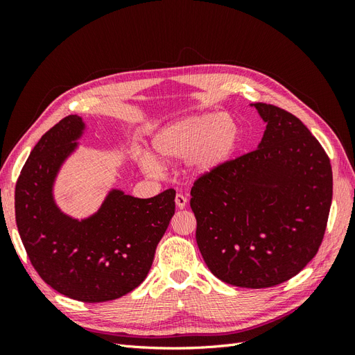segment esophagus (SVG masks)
I'll return each instance as SVG.
<instances>
[{"label":"esophagus","mask_w":355,"mask_h":355,"mask_svg":"<svg viewBox=\"0 0 355 355\" xmlns=\"http://www.w3.org/2000/svg\"><path fill=\"white\" fill-rule=\"evenodd\" d=\"M175 202H176L178 209H185L187 204H188V198L184 194H178L176 198H175Z\"/></svg>","instance_id":"obj_1"}]
</instances>
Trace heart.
Here are the masks:
<instances>
[{"instance_id":"heart-1","label":"heart","mask_w":355,"mask_h":355,"mask_svg":"<svg viewBox=\"0 0 355 355\" xmlns=\"http://www.w3.org/2000/svg\"><path fill=\"white\" fill-rule=\"evenodd\" d=\"M240 141V127L230 115L202 114L184 118L155 135L153 145L164 161L189 158V166L198 175L210 173L227 163ZM146 173L159 168L149 155L141 157Z\"/></svg>"}]
</instances>
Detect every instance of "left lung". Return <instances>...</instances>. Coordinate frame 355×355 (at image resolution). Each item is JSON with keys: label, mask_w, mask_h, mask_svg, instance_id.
<instances>
[{"label": "left lung", "mask_w": 355, "mask_h": 355, "mask_svg": "<svg viewBox=\"0 0 355 355\" xmlns=\"http://www.w3.org/2000/svg\"><path fill=\"white\" fill-rule=\"evenodd\" d=\"M266 130L259 148L197 176L191 209L204 262L237 287L282 284L313 261L333 194L330 159L297 116L253 103Z\"/></svg>", "instance_id": "left-lung-1"}]
</instances>
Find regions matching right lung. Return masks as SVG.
Masks as SVG:
<instances>
[{"mask_svg": "<svg viewBox=\"0 0 355 355\" xmlns=\"http://www.w3.org/2000/svg\"><path fill=\"white\" fill-rule=\"evenodd\" d=\"M83 121L68 115L42 135L15 191L19 235L38 275L56 292L81 302H108L141 284L175 214V189L153 198L112 191L85 220L60 213L51 198L58 170L80 137Z\"/></svg>", "mask_w": 355, "mask_h": 355, "instance_id": "obj_1", "label": "right lung"}]
</instances>
